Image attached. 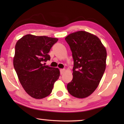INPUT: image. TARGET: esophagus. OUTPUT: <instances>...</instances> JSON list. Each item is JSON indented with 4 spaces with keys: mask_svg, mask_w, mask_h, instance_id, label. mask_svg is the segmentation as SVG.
<instances>
[{
    "mask_svg": "<svg viewBox=\"0 0 124 124\" xmlns=\"http://www.w3.org/2000/svg\"><path fill=\"white\" fill-rule=\"evenodd\" d=\"M65 69H60V74H61V75H62V74H63L64 72H65Z\"/></svg>",
    "mask_w": 124,
    "mask_h": 124,
    "instance_id": "34e87169",
    "label": "esophagus"
}]
</instances>
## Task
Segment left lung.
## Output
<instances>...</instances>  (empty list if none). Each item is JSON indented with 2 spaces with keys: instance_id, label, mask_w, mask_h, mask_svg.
I'll use <instances>...</instances> for the list:
<instances>
[{
  "instance_id": "1",
  "label": "left lung",
  "mask_w": 124,
  "mask_h": 124,
  "mask_svg": "<svg viewBox=\"0 0 124 124\" xmlns=\"http://www.w3.org/2000/svg\"><path fill=\"white\" fill-rule=\"evenodd\" d=\"M65 40L74 62L73 79L67 90L74 97L86 98L95 90L104 74L106 50L97 37L85 31L70 34Z\"/></svg>"
}]
</instances>
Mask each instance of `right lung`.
<instances>
[{
    "label": "right lung",
    "mask_w": 124,
    "mask_h": 124,
    "mask_svg": "<svg viewBox=\"0 0 124 124\" xmlns=\"http://www.w3.org/2000/svg\"><path fill=\"white\" fill-rule=\"evenodd\" d=\"M57 40V38L28 34L15 46V69L23 89L35 99L48 96L60 76L58 68L43 64L50 60L48 54Z\"/></svg>",
    "instance_id": "add662e5"
}]
</instances>
